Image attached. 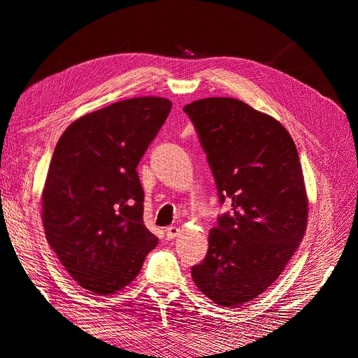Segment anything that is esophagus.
Masks as SVG:
<instances>
[{"label": "esophagus", "instance_id": "34e87169", "mask_svg": "<svg viewBox=\"0 0 358 358\" xmlns=\"http://www.w3.org/2000/svg\"><path fill=\"white\" fill-rule=\"evenodd\" d=\"M178 233H179L178 227H169V229H166V237H167V241L175 239V237L178 236Z\"/></svg>", "mask_w": 358, "mask_h": 358}]
</instances>
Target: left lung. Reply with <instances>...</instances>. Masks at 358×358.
I'll return each instance as SVG.
<instances>
[{
	"label": "left lung",
	"instance_id": "left-lung-1",
	"mask_svg": "<svg viewBox=\"0 0 358 358\" xmlns=\"http://www.w3.org/2000/svg\"><path fill=\"white\" fill-rule=\"evenodd\" d=\"M208 155L220 203L194 282L224 308L262 294L282 273L306 231L308 197L297 148L275 117L212 96L183 107Z\"/></svg>",
	"mask_w": 358,
	"mask_h": 358
}]
</instances>
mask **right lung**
<instances>
[{
    "mask_svg": "<svg viewBox=\"0 0 358 358\" xmlns=\"http://www.w3.org/2000/svg\"><path fill=\"white\" fill-rule=\"evenodd\" d=\"M171 101L138 96L74 121L53 150L43 189L46 239L79 285L112 294L136 279L158 237L143 224L137 166Z\"/></svg>",
    "mask_w": 358,
    "mask_h": 358,
    "instance_id": "right-lung-1",
    "label": "right lung"
}]
</instances>
